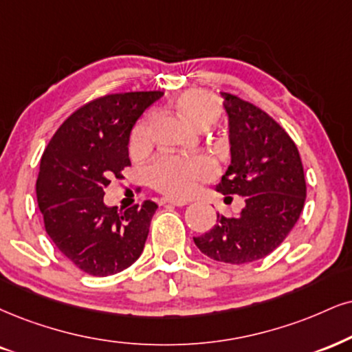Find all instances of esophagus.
<instances>
[{
  "mask_svg": "<svg viewBox=\"0 0 352 352\" xmlns=\"http://www.w3.org/2000/svg\"><path fill=\"white\" fill-rule=\"evenodd\" d=\"M162 204H168V206H176V207H183L186 206V201H177V199H171V197H163Z\"/></svg>",
  "mask_w": 352,
  "mask_h": 352,
  "instance_id": "obj_1",
  "label": "esophagus"
}]
</instances>
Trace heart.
Returning a JSON list of instances; mask_svg holds the SVG:
<instances>
[{
  "label": "heart",
  "mask_w": 352,
  "mask_h": 352,
  "mask_svg": "<svg viewBox=\"0 0 352 352\" xmlns=\"http://www.w3.org/2000/svg\"><path fill=\"white\" fill-rule=\"evenodd\" d=\"M177 116L196 129H206L217 122L222 107L214 94L206 91H186L173 102ZM150 125L143 119L135 125L130 137L132 153H140L148 146ZM214 175V166L204 156L181 158V156H163L148 169V181L160 192L173 197L189 196L199 181H206Z\"/></svg>",
  "instance_id": "heart-1"
}]
</instances>
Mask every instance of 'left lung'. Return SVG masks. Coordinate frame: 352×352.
Masks as SVG:
<instances>
[{
    "instance_id": "8db88e82",
    "label": "left lung",
    "mask_w": 352,
    "mask_h": 352,
    "mask_svg": "<svg viewBox=\"0 0 352 352\" xmlns=\"http://www.w3.org/2000/svg\"><path fill=\"white\" fill-rule=\"evenodd\" d=\"M220 94L232 158L215 189L245 197V207L232 219L217 214V225L194 243L214 261L246 264L274 251L297 223L305 176L296 143L271 116L233 94Z\"/></svg>"
}]
</instances>
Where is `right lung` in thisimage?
Returning a JSON list of instances; mask_svg holds the SVG:
<instances>
[{"instance_id":"add662e5","label":"right lung","mask_w":352,"mask_h":352,"mask_svg":"<svg viewBox=\"0 0 352 352\" xmlns=\"http://www.w3.org/2000/svg\"><path fill=\"white\" fill-rule=\"evenodd\" d=\"M162 96L135 91L94 99L73 112L43 150L36 192L45 232L86 274H117L142 254L158 206L143 201L117 210L104 204V189L111 177H122L130 132Z\"/></svg>"}]
</instances>
